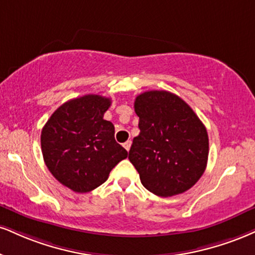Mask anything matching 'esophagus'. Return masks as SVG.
Here are the masks:
<instances>
[{
	"instance_id": "obj_1",
	"label": "esophagus",
	"mask_w": 255,
	"mask_h": 255,
	"mask_svg": "<svg viewBox=\"0 0 255 255\" xmlns=\"http://www.w3.org/2000/svg\"><path fill=\"white\" fill-rule=\"evenodd\" d=\"M130 145H131V141H130V140L126 141V142L124 143V147H125V148H126V151H129V148H130Z\"/></svg>"
}]
</instances>
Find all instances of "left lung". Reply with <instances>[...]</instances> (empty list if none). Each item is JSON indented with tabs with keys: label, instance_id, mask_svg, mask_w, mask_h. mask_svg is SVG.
I'll list each match as a JSON object with an SVG mask.
<instances>
[{
	"label": "left lung",
	"instance_id": "left-lung-1",
	"mask_svg": "<svg viewBox=\"0 0 255 255\" xmlns=\"http://www.w3.org/2000/svg\"><path fill=\"white\" fill-rule=\"evenodd\" d=\"M139 135L128 159L142 185L160 197L179 195L204 173L209 139L204 125L185 101L165 90H152L135 98Z\"/></svg>",
	"mask_w": 255,
	"mask_h": 255
}]
</instances>
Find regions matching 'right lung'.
I'll use <instances>...</instances> for the list:
<instances>
[{
	"instance_id": "obj_1",
	"label": "right lung",
	"mask_w": 255,
	"mask_h": 255,
	"mask_svg": "<svg viewBox=\"0 0 255 255\" xmlns=\"http://www.w3.org/2000/svg\"><path fill=\"white\" fill-rule=\"evenodd\" d=\"M110 103L100 95L73 98L61 104L41 130L46 166L75 192L96 189L127 158V151L115 141L114 125L103 119Z\"/></svg>"
}]
</instances>
